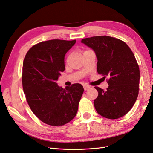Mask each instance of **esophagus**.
I'll return each instance as SVG.
<instances>
[{"label":"esophagus","mask_w":153,"mask_h":153,"mask_svg":"<svg viewBox=\"0 0 153 153\" xmlns=\"http://www.w3.org/2000/svg\"><path fill=\"white\" fill-rule=\"evenodd\" d=\"M90 88V86H89V85H84V90H89V89Z\"/></svg>","instance_id":"obj_1"}]
</instances>
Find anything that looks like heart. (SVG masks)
I'll list each match as a JSON object with an SVG mask.
<instances>
[{
    "label": "heart",
    "mask_w": 153,
    "mask_h": 153,
    "mask_svg": "<svg viewBox=\"0 0 153 153\" xmlns=\"http://www.w3.org/2000/svg\"><path fill=\"white\" fill-rule=\"evenodd\" d=\"M86 51H87V50H86Z\"/></svg>",
    "instance_id": "heart-1"
}]
</instances>
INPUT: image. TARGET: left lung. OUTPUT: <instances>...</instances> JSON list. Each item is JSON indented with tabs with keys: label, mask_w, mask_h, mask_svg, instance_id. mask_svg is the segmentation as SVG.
Masks as SVG:
<instances>
[{
	"label": "left lung",
	"mask_w": 153,
	"mask_h": 153,
	"mask_svg": "<svg viewBox=\"0 0 153 153\" xmlns=\"http://www.w3.org/2000/svg\"><path fill=\"white\" fill-rule=\"evenodd\" d=\"M95 51L97 71L106 81V90L96 86L94 104L100 115L109 119L124 116L134 105L139 91L140 69L132 50L123 41L109 36L82 39Z\"/></svg>",
	"instance_id": "left-lung-1"
}]
</instances>
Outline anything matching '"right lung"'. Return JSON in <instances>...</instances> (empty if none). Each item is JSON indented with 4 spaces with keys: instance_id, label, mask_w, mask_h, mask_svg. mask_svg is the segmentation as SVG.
<instances>
[{
    "instance_id": "obj_1",
    "label": "right lung",
    "mask_w": 153,
    "mask_h": 153,
    "mask_svg": "<svg viewBox=\"0 0 153 153\" xmlns=\"http://www.w3.org/2000/svg\"><path fill=\"white\" fill-rule=\"evenodd\" d=\"M76 40L52 39L30 48L25 57L22 84L30 110L43 123L63 126L76 116L83 86L63 89L56 81L65 70V55Z\"/></svg>"
}]
</instances>
